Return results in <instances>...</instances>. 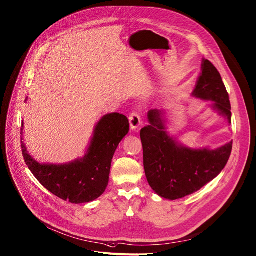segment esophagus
Segmentation results:
<instances>
[{
    "label": "esophagus",
    "mask_w": 256,
    "mask_h": 256,
    "mask_svg": "<svg viewBox=\"0 0 256 256\" xmlns=\"http://www.w3.org/2000/svg\"><path fill=\"white\" fill-rule=\"evenodd\" d=\"M129 123H130V128L132 130H138V127L142 125L140 114L138 112H133L129 116Z\"/></svg>",
    "instance_id": "34e87169"
}]
</instances>
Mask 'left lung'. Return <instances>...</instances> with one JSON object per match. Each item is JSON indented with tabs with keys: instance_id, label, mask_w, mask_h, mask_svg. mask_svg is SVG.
I'll return each mask as SVG.
<instances>
[{
	"instance_id": "left-lung-1",
	"label": "left lung",
	"mask_w": 256,
	"mask_h": 256,
	"mask_svg": "<svg viewBox=\"0 0 256 256\" xmlns=\"http://www.w3.org/2000/svg\"><path fill=\"white\" fill-rule=\"evenodd\" d=\"M192 97L212 101L211 108L232 123L228 93L216 67L202 58ZM148 125L140 131L144 166L148 185L160 198H183L214 180L226 165L232 142L217 148H189L168 131L164 110L148 112Z\"/></svg>"
}]
</instances>
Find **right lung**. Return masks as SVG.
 Listing matches in <instances>:
<instances>
[{
    "mask_svg": "<svg viewBox=\"0 0 256 256\" xmlns=\"http://www.w3.org/2000/svg\"><path fill=\"white\" fill-rule=\"evenodd\" d=\"M128 132L129 122L124 114H108L96 124L84 157L63 164L39 163L28 154L22 142V155L40 184L56 196L71 204L90 202L101 196L106 189L114 154Z\"/></svg>",
    "mask_w": 256,
    "mask_h": 256,
    "instance_id": "add662e5",
    "label": "right lung"
}]
</instances>
